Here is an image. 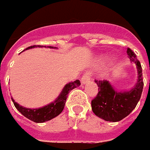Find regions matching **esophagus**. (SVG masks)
I'll list each match as a JSON object with an SVG mask.
<instances>
[{"label":"esophagus","mask_w":150,"mask_h":150,"mask_svg":"<svg viewBox=\"0 0 150 150\" xmlns=\"http://www.w3.org/2000/svg\"><path fill=\"white\" fill-rule=\"evenodd\" d=\"M91 78V71H86L84 75H82L81 77L82 85H85V84H86L87 82L90 81Z\"/></svg>","instance_id":"esophagus-1"}]
</instances>
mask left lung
I'll use <instances>...</instances> for the list:
<instances>
[{
    "instance_id": "1",
    "label": "left lung",
    "mask_w": 150,
    "mask_h": 150,
    "mask_svg": "<svg viewBox=\"0 0 150 150\" xmlns=\"http://www.w3.org/2000/svg\"><path fill=\"white\" fill-rule=\"evenodd\" d=\"M127 54L138 69V81L133 89L128 91H117L108 81H95L99 91L91 101V108L97 117L105 121L118 122L126 117L136 108L142 95L144 81L141 64L132 49L128 48Z\"/></svg>"
}]
</instances>
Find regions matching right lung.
<instances>
[{"label":"right lung","instance_id":"1","mask_svg":"<svg viewBox=\"0 0 150 150\" xmlns=\"http://www.w3.org/2000/svg\"><path fill=\"white\" fill-rule=\"evenodd\" d=\"M36 47H42V46L33 45V46H30L26 49H33V48H36ZM48 48L55 49V47L54 48L51 46H48ZM79 86H81V82L79 80H76L73 82H69L68 84H66L64 86L61 93L57 97L55 101H53L52 103H50L47 106H44L40 108H36V109L23 108L22 106H20L18 103H16L12 98H11V100H12L15 108L23 114L24 117H26L29 120L35 122H44L53 119L54 117H55L62 112L64 108V105H65L66 99L68 97V94L70 92V91H72L73 89H75Z\"/></svg>","mask_w":150,"mask_h":150}]
</instances>
